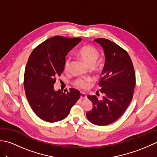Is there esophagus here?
<instances>
[{
  "label": "esophagus",
  "instance_id": "34e87169",
  "mask_svg": "<svg viewBox=\"0 0 157 157\" xmlns=\"http://www.w3.org/2000/svg\"><path fill=\"white\" fill-rule=\"evenodd\" d=\"M80 98L82 99H86V98H87V96H86V94H84V93H81Z\"/></svg>",
  "mask_w": 157,
  "mask_h": 157
}]
</instances>
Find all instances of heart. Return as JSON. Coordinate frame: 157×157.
Masks as SVG:
<instances>
[{"label": "heart", "instance_id": "heart-1", "mask_svg": "<svg viewBox=\"0 0 157 157\" xmlns=\"http://www.w3.org/2000/svg\"><path fill=\"white\" fill-rule=\"evenodd\" d=\"M78 55L84 60L89 66L94 65L99 56V52L94 47L90 45H84L78 50ZM71 65V59L67 57L64 61V70L68 71ZM92 81L91 78H79L73 82V85L79 90H86L89 87L90 83Z\"/></svg>", "mask_w": 157, "mask_h": 157}]
</instances>
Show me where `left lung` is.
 <instances>
[{
  "label": "left lung",
  "mask_w": 157,
  "mask_h": 157,
  "mask_svg": "<svg viewBox=\"0 0 157 157\" xmlns=\"http://www.w3.org/2000/svg\"><path fill=\"white\" fill-rule=\"evenodd\" d=\"M94 41L104 50L105 66L98 83L100 91L105 94L100 101L88 95L92 102L86 117L96 125H106L117 120L131 102L136 86L134 65L128 53L109 40L97 38Z\"/></svg>",
  "instance_id": "1"
}]
</instances>
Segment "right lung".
I'll return each mask as SVG.
<instances>
[{"label":"right lung","mask_w":157,"mask_h":157,"mask_svg":"<svg viewBox=\"0 0 157 157\" xmlns=\"http://www.w3.org/2000/svg\"><path fill=\"white\" fill-rule=\"evenodd\" d=\"M82 40L56 36L46 40L29 55L24 73L26 97L36 115L48 122L66 118L80 97L78 90L55 91L56 77L64 70L65 56Z\"/></svg>","instance_id":"1"}]
</instances>
